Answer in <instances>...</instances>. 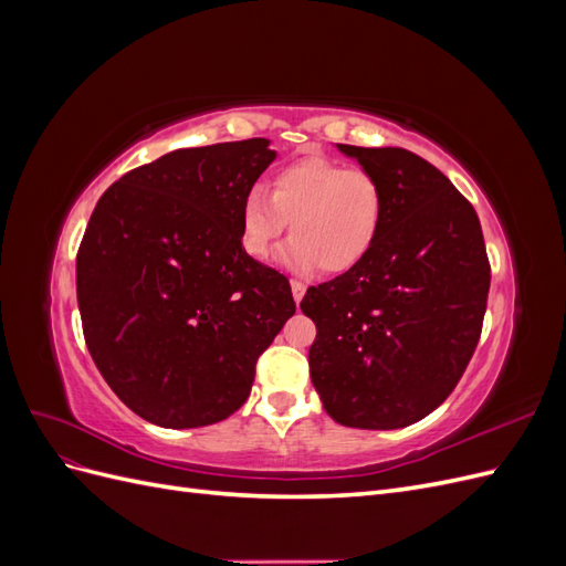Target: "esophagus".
<instances>
[{
	"label": "esophagus",
	"instance_id": "obj_1",
	"mask_svg": "<svg viewBox=\"0 0 566 566\" xmlns=\"http://www.w3.org/2000/svg\"><path fill=\"white\" fill-rule=\"evenodd\" d=\"M290 287H293V297H295V302L300 304L302 297H304V293H306L304 283H302V281H290Z\"/></svg>",
	"mask_w": 566,
	"mask_h": 566
}]
</instances>
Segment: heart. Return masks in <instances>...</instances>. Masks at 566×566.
Masks as SVG:
<instances>
[{
  "label": "heart",
  "mask_w": 566,
  "mask_h": 566,
  "mask_svg": "<svg viewBox=\"0 0 566 566\" xmlns=\"http://www.w3.org/2000/svg\"><path fill=\"white\" fill-rule=\"evenodd\" d=\"M290 221L293 241L281 260L287 269L339 276L361 264L382 231V184L364 167L331 158H304L279 167L269 196L252 188L241 205V245L266 260Z\"/></svg>",
  "instance_id": "heart-1"
}]
</instances>
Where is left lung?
<instances>
[{
	"instance_id": "1",
	"label": "left lung",
	"mask_w": 566,
	"mask_h": 566,
	"mask_svg": "<svg viewBox=\"0 0 566 566\" xmlns=\"http://www.w3.org/2000/svg\"><path fill=\"white\" fill-rule=\"evenodd\" d=\"M378 177L385 221L366 260L306 290L312 382L325 413L397 430L447 401L482 335L491 264L470 200L406 148L337 144Z\"/></svg>"
}]
</instances>
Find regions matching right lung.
Instances as JSON below:
<instances>
[{"label": "right lung", "mask_w": 566, "mask_h": 566, "mask_svg": "<svg viewBox=\"0 0 566 566\" xmlns=\"http://www.w3.org/2000/svg\"><path fill=\"white\" fill-rule=\"evenodd\" d=\"M276 158L266 139L179 148L98 198L77 250L82 333L117 399L184 430L229 418L295 314L276 269L241 245V205Z\"/></svg>", "instance_id": "add662e5"}]
</instances>
